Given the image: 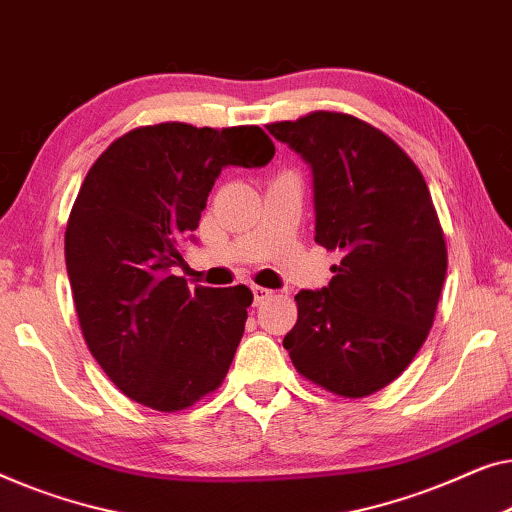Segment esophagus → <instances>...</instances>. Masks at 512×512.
I'll return each instance as SVG.
<instances>
[{"label":"esophagus","mask_w":512,"mask_h":512,"mask_svg":"<svg viewBox=\"0 0 512 512\" xmlns=\"http://www.w3.org/2000/svg\"><path fill=\"white\" fill-rule=\"evenodd\" d=\"M253 294H255V306L262 304V301H266L271 297V290H266V287H259V285H253Z\"/></svg>","instance_id":"esophagus-1"}]
</instances>
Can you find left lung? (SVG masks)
I'll list each match as a JSON object with an SVG mask.
<instances>
[{
    "label": "left lung",
    "mask_w": 512,
    "mask_h": 512,
    "mask_svg": "<svg viewBox=\"0 0 512 512\" xmlns=\"http://www.w3.org/2000/svg\"><path fill=\"white\" fill-rule=\"evenodd\" d=\"M266 127L311 164L315 241L343 255L327 287L294 297L283 345L313 385L369 397L406 371L434 325L448 248L427 181L355 115L313 111Z\"/></svg>",
    "instance_id": "left-lung-1"
}]
</instances>
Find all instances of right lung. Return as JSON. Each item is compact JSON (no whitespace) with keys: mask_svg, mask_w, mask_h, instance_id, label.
<instances>
[{"mask_svg":"<svg viewBox=\"0 0 512 512\" xmlns=\"http://www.w3.org/2000/svg\"><path fill=\"white\" fill-rule=\"evenodd\" d=\"M273 153L257 125L160 122L122 134L90 167L64 259L85 343L125 397L176 413L222 385L253 292L190 290L171 266L183 262L222 167H264Z\"/></svg>","mask_w":512,"mask_h":512,"instance_id":"right-lung-1","label":"right lung"}]
</instances>
